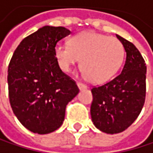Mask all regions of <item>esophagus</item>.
I'll return each instance as SVG.
<instances>
[{
    "instance_id": "1",
    "label": "esophagus",
    "mask_w": 153,
    "mask_h": 153,
    "mask_svg": "<svg viewBox=\"0 0 153 153\" xmlns=\"http://www.w3.org/2000/svg\"><path fill=\"white\" fill-rule=\"evenodd\" d=\"M77 87H78V89L79 90H86L88 87H87V85H85V84H83V83H80V82H78L77 83Z\"/></svg>"
}]
</instances>
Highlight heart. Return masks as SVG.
I'll return each instance as SVG.
<instances>
[{"label":"heart","mask_w":153,"mask_h":153,"mask_svg":"<svg viewBox=\"0 0 153 153\" xmlns=\"http://www.w3.org/2000/svg\"><path fill=\"white\" fill-rule=\"evenodd\" d=\"M54 53L63 72H70L82 59L83 74L92 82L104 83L119 70L123 61L124 48L115 37L87 32L73 37L70 45L57 44Z\"/></svg>","instance_id":"1"}]
</instances>
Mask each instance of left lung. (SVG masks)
<instances>
[{
    "label": "left lung",
    "instance_id": "1",
    "mask_svg": "<svg viewBox=\"0 0 153 153\" xmlns=\"http://www.w3.org/2000/svg\"><path fill=\"white\" fill-rule=\"evenodd\" d=\"M116 36L126 52L123 71L113 80L91 89V120L97 129L110 134L124 131L137 120L146 96L144 59L134 44Z\"/></svg>",
    "mask_w": 153,
    "mask_h": 153
}]
</instances>
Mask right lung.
<instances>
[{"instance_id": "obj_1", "label": "right lung", "mask_w": 153, "mask_h": 153, "mask_svg": "<svg viewBox=\"0 0 153 153\" xmlns=\"http://www.w3.org/2000/svg\"><path fill=\"white\" fill-rule=\"evenodd\" d=\"M71 33L64 27L44 26L27 36L15 50L8 66L12 110L33 133L46 134L60 128L67 104L79 90L62 72L55 57L57 43Z\"/></svg>"}]
</instances>
